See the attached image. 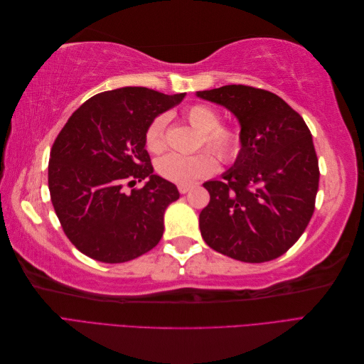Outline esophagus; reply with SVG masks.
I'll list each match as a JSON object with an SVG mask.
<instances>
[{"label":"esophagus","instance_id":"esophagus-1","mask_svg":"<svg viewBox=\"0 0 364 364\" xmlns=\"http://www.w3.org/2000/svg\"><path fill=\"white\" fill-rule=\"evenodd\" d=\"M191 188H193L191 185H178V190H179V193H181V194L188 193Z\"/></svg>","mask_w":364,"mask_h":364}]
</instances>
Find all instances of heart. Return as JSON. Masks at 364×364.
Masks as SVG:
<instances>
[{
	"label": "heart",
	"instance_id": "heart-1",
	"mask_svg": "<svg viewBox=\"0 0 364 364\" xmlns=\"http://www.w3.org/2000/svg\"><path fill=\"white\" fill-rule=\"evenodd\" d=\"M183 118L197 132H200V147L213 151L225 164H232L238 159L243 150V130L238 124L222 123V115L217 109L205 103H194L185 107ZM165 124L167 118L164 115L155 117L149 123L144 142L150 153H161L165 149ZM212 154L210 151H200L196 155L170 153L158 159L156 171L164 179L186 185L208 178L217 171L218 162Z\"/></svg>",
	"mask_w": 364,
	"mask_h": 364
}]
</instances>
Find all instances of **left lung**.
<instances>
[{
	"mask_svg": "<svg viewBox=\"0 0 364 364\" xmlns=\"http://www.w3.org/2000/svg\"><path fill=\"white\" fill-rule=\"evenodd\" d=\"M197 97L225 106L243 130V150L223 181L203 186L199 215L205 243L245 262L284 255L310 223L318 161L304 118L281 97L259 87L226 85Z\"/></svg>",
	"mask_w": 364,
	"mask_h": 364,
	"instance_id": "left-lung-1",
	"label": "left lung"
}]
</instances>
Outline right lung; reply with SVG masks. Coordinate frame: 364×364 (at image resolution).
Listing matches in <instances>:
<instances>
[{
	"label": "right lung",
	"mask_w": 364,
	"mask_h": 364,
	"mask_svg": "<svg viewBox=\"0 0 364 364\" xmlns=\"http://www.w3.org/2000/svg\"><path fill=\"white\" fill-rule=\"evenodd\" d=\"M142 86L100 92L70 117L50 151L48 188L65 235L86 257L118 264L155 247L176 185L153 174L144 134L182 102ZM146 178L142 189L130 192Z\"/></svg>",
	"instance_id": "right-lung-1"
}]
</instances>
